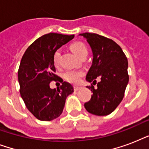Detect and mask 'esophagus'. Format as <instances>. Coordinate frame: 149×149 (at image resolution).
I'll return each instance as SVG.
<instances>
[{"mask_svg": "<svg viewBox=\"0 0 149 149\" xmlns=\"http://www.w3.org/2000/svg\"><path fill=\"white\" fill-rule=\"evenodd\" d=\"M73 88H74V91H78L79 90V89L81 88V86H75L74 87H73Z\"/></svg>", "mask_w": 149, "mask_h": 149, "instance_id": "34e87169", "label": "esophagus"}]
</instances>
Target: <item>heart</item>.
<instances>
[{
  "label": "heart",
  "mask_w": 149,
  "mask_h": 149,
  "mask_svg": "<svg viewBox=\"0 0 149 149\" xmlns=\"http://www.w3.org/2000/svg\"><path fill=\"white\" fill-rule=\"evenodd\" d=\"M70 49L72 52L81 58L82 56L87 55L88 50L86 45L82 42H75L70 45ZM61 52L59 50H56L53 55V63L55 65H59V58H60ZM84 72L80 70H68L64 73V78L69 83L72 84H78L80 82V79L84 77Z\"/></svg>",
  "instance_id": "1"
}]
</instances>
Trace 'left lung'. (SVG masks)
<instances>
[{
  "label": "left lung",
  "instance_id": "1",
  "mask_svg": "<svg viewBox=\"0 0 149 149\" xmlns=\"http://www.w3.org/2000/svg\"><path fill=\"white\" fill-rule=\"evenodd\" d=\"M80 36L86 38L93 51V63L86 79L95 85L97 77L100 78L97 88H94L92 84L87 86L93 95L84 107L89 113L95 115H108L117 108L125 96L129 80L127 58L121 48L111 38L89 32Z\"/></svg>",
  "mask_w": 149,
  "mask_h": 149
}]
</instances>
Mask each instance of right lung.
<instances>
[{
	"label": "right lung",
	"instance_id": "obj_1",
	"mask_svg": "<svg viewBox=\"0 0 149 149\" xmlns=\"http://www.w3.org/2000/svg\"><path fill=\"white\" fill-rule=\"evenodd\" d=\"M74 36L49 33L31 43L22 56L17 77L20 94L25 106L37 119L44 121L56 119L63 113L68 95L73 87L55 73L53 55ZM62 83L57 89L50 88V82Z\"/></svg>",
	"mask_w": 149,
	"mask_h": 149
}]
</instances>
